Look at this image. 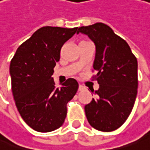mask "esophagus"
<instances>
[{
    "mask_svg": "<svg viewBox=\"0 0 150 150\" xmlns=\"http://www.w3.org/2000/svg\"><path fill=\"white\" fill-rule=\"evenodd\" d=\"M85 90V87L83 86V85H82V84H79V91H84Z\"/></svg>",
    "mask_w": 150,
    "mask_h": 150,
    "instance_id": "obj_1",
    "label": "esophagus"
}]
</instances>
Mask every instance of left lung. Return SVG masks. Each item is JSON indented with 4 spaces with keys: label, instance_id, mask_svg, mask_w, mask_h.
Listing matches in <instances>:
<instances>
[{
    "label": "left lung",
    "instance_id": "1",
    "mask_svg": "<svg viewBox=\"0 0 150 150\" xmlns=\"http://www.w3.org/2000/svg\"><path fill=\"white\" fill-rule=\"evenodd\" d=\"M83 33L96 44L92 76L100 87L96 97L85 105L91 126L101 132H112L123 125L133 108L137 93V60L130 46L108 25L96 23L82 26ZM94 92V90H93Z\"/></svg>",
    "mask_w": 150,
    "mask_h": 150
}]
</instances>
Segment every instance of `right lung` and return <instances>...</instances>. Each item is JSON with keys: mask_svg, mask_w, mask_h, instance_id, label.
Instances as JSON below:
<instances>
[{"mask_svg": "<svg viewBox=\"0 0 150 150\" xmlns=\"http://www.w3.org/2000/svg\"><path fill=\"white\" fill-rule=\"evenodd\" d=\"M78 30L75 28L44 26L23 42L10 63L12 91L25 122L39 132L59 128L67 117V104L79 89L68 79L56 86L52 78L60 49Z\"/></svg>", "mask_w": 150, "mask_h": 150, "instance_id": "add662e5", "label": "right lung"}]
</instances>
